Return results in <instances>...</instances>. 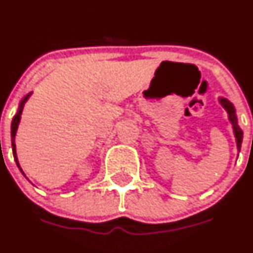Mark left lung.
<instances>
[{"mask_svg":"<svg viewBox=\"0 0 253 253\" xmlns=\"http://www.w3.org/2000/svg\"><path fill=\"white\" fill-rule=\"evenodd\" d=\"M219 104H220V105L225 109V111L228 112L229 121H230L231 125H233L234 136H235V138H236L237 150L240 152V149H241V143H242V134L244 133H242L241 128H240L239 125H237V117H236L235 108H234L233 104H231L230 101L225 98H219Z\"/></svg>","mask_w":253,"mask_h":253,"instance_id":"8db88e82","label":"left lung"}]
</instances>
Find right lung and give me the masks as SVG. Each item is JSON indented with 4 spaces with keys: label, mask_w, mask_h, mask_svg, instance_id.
Instances as JSON below:
<instances>
[{
    "label": "right lung",
    "mask_w": 253,
    "mask_h": 253,
    "mask_svg": "<svg viewBox=\"0 0 253 253\" xmlns=\"http://www.w3.org/2000/svg\"><path fill=\"white\" fill-rule=\"evenodd\" d=\"M33 91H30V93H28L27 95L24 96V98L20 100L19 103V106H18V111L16 114V116L13 117V120H12V125H11V139H12V150H13V157H14V160H16V164L17 167L19 168L20 172H22L23 175H24V172H23L22 168H20L19 165V162H18V158H17V152H16V134H17V129H18V125H19L20 122V116H22V112H23V108H24V104L27 103V100L29 99V96L32 95ZM25 176V175H24Z\"/></svg>",
    "instance_id": "obj_1"
}]
</instances>
